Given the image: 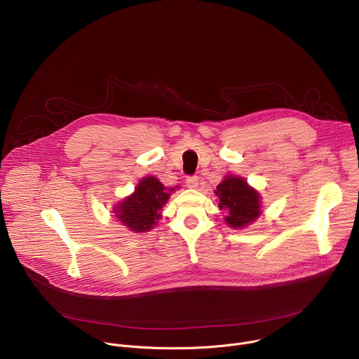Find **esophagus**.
Segmentation results:
<instances>
[{
    "label": "esophagus",
    "instance_id": "obj_1",
    "mask_svg": "<svg viewBox=\"0 0 359 359\" xmlns=\"http://www.w3.org/2000/svg\"><path fill=\"white\" fill-rule=\"evenodd\" d=\"M186 186L189 189H197L198 186V177L197 176H187L186 179Z\"/></svg>",
    "mask_w": 359,
    "mask_h": 359
}]
</instances>
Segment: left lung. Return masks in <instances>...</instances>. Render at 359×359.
I'll list each match as a JSON object with an SVG mask.
<instances>
[{
    "mask_svg": "<svg viewBox=\"0 0 359 359\" xmlns=\"http://www.w3.org/2000/svg\"><path fill=\"white\" fill-rule=\"evenodd\" d=\"M219 208L227 213L226 223L241 229L260 216V197L241 177H226L216 190Z\"/></svg>",
    "mask_w": 359,
    "mask_h": 359,
    "instance_id": "1",
    "label": "left lung"
}]
</instances>
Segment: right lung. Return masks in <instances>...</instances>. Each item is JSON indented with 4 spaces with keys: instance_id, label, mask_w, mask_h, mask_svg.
Segmentation results:
<instances>
[{
    "instance_id": "add662e5",
    "label": "right lung",
    "mask_w": 359,
    "mask_h": 359,
    "mask_svg": "<svg viewBox=\"0 0 359 359\" xmlns=\"http://www.w3.org/2000/svg\"><path fill=\"white\" fill-rule=\"evenodd\" d=\"M175 190L166 189L158 179L144 177L136 186L135 193L116 206V217L135 233L153 229L161 219L162 208Z\"/></svg>"
}]
</instances>
